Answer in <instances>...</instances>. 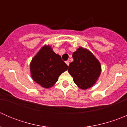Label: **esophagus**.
<instances>
[{
    "mask_svg": "<svg viewBox=\"0 0 127 127\" xmlns=\"http://www.w3.org/2000/svg\"><path fill=\"white\" fill-rule=\"evenodd\" d=\"M65 63H66V64L67 65V66H69V62L68 61H66Z\"/></svg>",
    "mask_w": 127,
    "mask_h": 127,
    "instance_id": "34e87169",
    "label": "esophagus"
}]
</instances>
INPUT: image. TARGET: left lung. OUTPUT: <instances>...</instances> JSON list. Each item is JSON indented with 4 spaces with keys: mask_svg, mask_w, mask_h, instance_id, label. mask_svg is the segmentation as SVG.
Returning a JSON list of instances; mask_svg holds the SVG:
<instances>
[{
    "mask_svg": "<svg viewBox=\"0 0 127 127\" xmlns=\"http://www.w3.org/2000/svg\"><path fill=\"white\" fill-rule=\"evenodd\" d=\"M74 61L70 63L68 72L74 83L82 90L92 87L98 80L101 66L94 55L83 47H79L72 54Z\"/></svg>",
    "mask_w": 127,
    "mask_h": 127,
    "instance_id": "left-lung-1",
    "label": "left lung"
}]
</instances>
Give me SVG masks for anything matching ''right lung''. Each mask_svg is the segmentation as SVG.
<instances>
[{
    "instance_id": "1",
    "label": "right lung",
    "mask_w": 127,
    "mask_h": 127,
    "mask_svg": "<svg viewBox=\"0 0 127 127\" xmlns=\"http://www.w3.org/2000/svg\"><path fill=\"white\" fill-rule=\"evenodd\" d=\"M68 66L61 56L53 52L49 45H45L34 56L30 63V72L34 82L45 88L52 87Z\"/></svg>"
}]
</instances>
